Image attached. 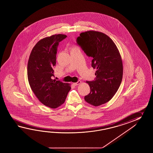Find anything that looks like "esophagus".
I'll return each mask as SVG.
<instances>
[{
  "label": "esophagus",
  "instance_id": "1",
  "mask_svg": "<svg viewBox=\"0 0 153 153\" xmlns=\"http://www.w3.org/2000/svg\"><path fill=\"white\" fill-rule=\"evenodd\" d=\"M81 81L80 80H79L78 82H74V83H73V85H75V86H76V85H78L80 84V83H81Z\"/></svg>",
  "mask_w": 153,
  "mask_h": 153
}]
</instances>
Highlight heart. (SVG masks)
<instances>
[{"label": "heart", "instance_id": "1", "mask_svg": "<svg viewBox=\"0 0 153 153\" xmlns=\"http://www.w3.org/2000/svg\"><path fill=\"white\" fill-rule=\"evenodd\" d=\"M75 48H76V47H75Z\"/></svg>", "mask_w": 153, "mask_h": 153}]
</instances>
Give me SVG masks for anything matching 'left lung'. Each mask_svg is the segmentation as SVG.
<instances>
[{
  "label": "left lung",
  "mask_w": 153,
  "mask_h": 153,
  "mask_svg": "<svg viewBox=\"0 0 153 153\" xmlns=\"http://www.w3.org/2000/svg\"><path fill=\"white\" fill-rule=\"evenodd\" d=\"M77 43L93 58L91 65L96 69L95 80L86 81L90 92L85 96V100L95 107L101 105L113 97L120 85L123 75L120 53L113 40L98 31L81 33Z\"/></svg>",
  "instance_id": "obj_1"
}]
</instances>
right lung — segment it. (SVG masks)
<instances>
[{
	"mask_svg": "<svg viewBox=\"0 0 153 153\" xmlns=\"http://www.w3.org/2000/svg\"><path fill=\"white\" fill-rule=\"evenodd\" d=\"M67 37L59 34L40 40L33 48L27 65L29 85L39 101L55 109L65 102L71 84L52 79L56 65L57 48Z\"/></svg>",
	"mask_w": 153,
	"mask_h": 153,
	"instance_id": "add662e5",
	"label": "right lung"
}]
</instances>
